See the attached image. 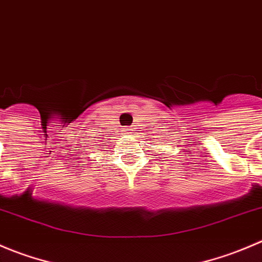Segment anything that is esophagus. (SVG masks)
Here are the masks:
<instances>
[{"label":"esophagus","instance_id":"esophagus-1","mask_svg":"<svg viewBox=\"0 0 262 262\" xmlns=\"http://www.w3.org/2000/svg\"><path fill=\"white\" fill-rule=\"evenodd\" d=\"M122 134H125V135H130V134H131L130 127H123V128H122Z\"/></svg>","mask_w":262,"mask_h":262}]
</instances>
